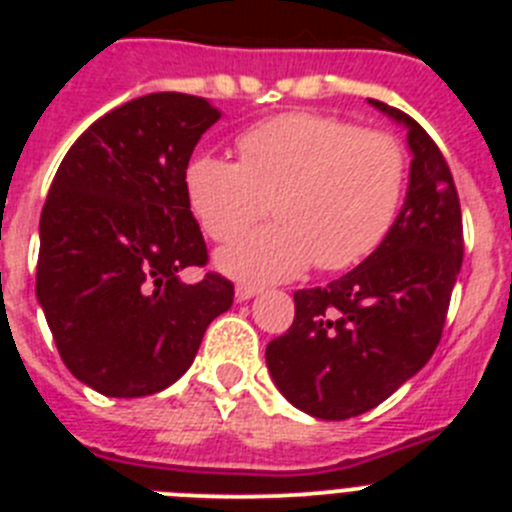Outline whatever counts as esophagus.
<instances>
[{
    "label": "esophagus",
    "mask_w": 512,
    "mask_h": 512,
    "mask_svg": "<svg viewBox=\"0 0 512 512\" xmlns=\"http://www.w3.org/2000/svg\"><path fill=\"white\" fill-rule=\"evenodd\" d=\"M259 292L261 289L253 287V284H238V287H235V300L246 302V300H251V297L259 295Z\"/></svg>",
    "instance_id": "esophagus-1"
}]
</instances>
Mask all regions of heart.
<instances>
[{
  "instance_id": "obj_1",
  "label": "heart",
  "mask_w": 512,
  "mask_h": 512,
  "mask_svg": "<svg viewBox=\"0 0 512 512\" xmlns=\"http://www.w3.org/2000/svg\"><path fill=\"white\" fill-rule=\"evenodd\" d=\"M238 153L197 156L184 187L212 241H233L274 210L277 223L217 253V266L243 282L359 264L390 233L408 182L395 135L320 112L256 122L238 135Z\"/></svg>"
}]
</instances>
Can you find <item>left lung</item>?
<instances>
[{"label": "left lung", "mask_w": 512, "mask_h": 512, "mask_svg": "<svg viewBox=\"0 0 512 512\" xmlns=\"http://www.w3.org/2000/svg\"><path fill=\"white\" fill-rule=\"evenodd\" d=\"M372 104L408 128L405 205L364 264L295 292V320L266 346L279 392L323 420L377 408L428 364L464 259L459 194L441 148L410 115Z\"/></svg>", "instance_id": "1"}]
</instances>
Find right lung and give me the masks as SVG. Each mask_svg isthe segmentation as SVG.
Segmentation results:
<instances>
[{
	"instance_id": "obj_1",
	"label": "right lung",
	"mask_w": 512,
	"mask_h": 512,
	"mask_svg": "<svg viewBox=\"0 0 512 512\" xmlns=\"http://www.w3.org/2000/svg\"><path fill=\"white\" fill-rule=\"evenodd\" d=\"M223 112L156 92L92 122L63 156L40 212L35 292L69 372L107 397L166 390L192 366L233 282L207 271L187 176L197 140Z\"/></svg>"
}]
</instances>
